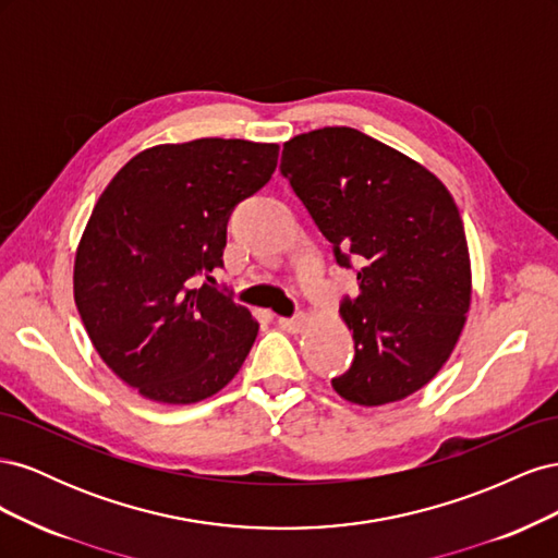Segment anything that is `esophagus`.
<instances>
[{
	"label": "esophagus",
	"instance_id": "esophagus-1",
	"mask_svg": "<svg viewBox=\"0 0 558 558\" xmlns=\"http://www.w3.org/2000/svg\"><path fill=\"white\" fill-rule=\"evenodd\" d=\"M279 326H281V330H286V332H300L302 326H305V316H295V318L279 316Z\"/></svg>",
	"mask_w": 558,
	"mask_h": 558
}]
</instances>
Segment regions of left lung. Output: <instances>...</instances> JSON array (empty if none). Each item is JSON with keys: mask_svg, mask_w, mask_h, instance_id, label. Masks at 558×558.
<instances>
[{"mask_svg": "<svg viewBox=\"0 0 558 558\" xmlns=\"http://www.w3.org/2000/svg\"><path fill=\"white\" fill-rule=\"evenodd\" d=\"M281 172L332 244L359 269L340 316L356 356L332 388L363 408L424 388L463 332L472 300L459 207L424 165L353 128H320L283 144Z\"/></svg>", "mask_w": 558, "mask_h": 558, "instance_id": "left-lung-1", "label": "left lung"}]
</instances>
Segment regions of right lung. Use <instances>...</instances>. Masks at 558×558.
<instances>
[{
    "label": "right lung",
    "mask_w": 558,
    "mask_h": 558,
    "mask_svg": "<svg viewBox=\"0 0 558 558\" xmlns=\"http://www.w3.org/2000/svg\"><path fill=\"white\" fill-rule=\"evenodd\" d=\"M277 158L279 144L246 140L158 144L99 195L76 246L74 300L99 359L146 400L193 404L240 373L258 320L193 279L223 267L228 216Z\"/></svg>",
    "instance_id": "right-lung-1"
}]
</instances>
